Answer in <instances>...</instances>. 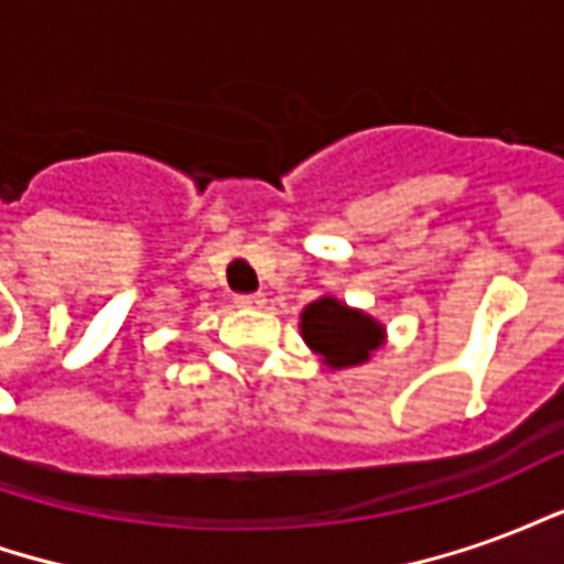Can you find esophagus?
Wrapping results in <instances>:
<instances>
[{
  "mask_svg": "<svg viewBox=\"0 0 564 564\" xmlns=\"http://www.w3.org/2000/svg\"><path fill=\"white\" fill-rule=\"evenodd\" d=\"M235 305H238V307H262V305H265V295H262V293L235 295Z\"/></svg>",
  "mask_w": 564,
  "mask_h": 564,
  "instance_id": "obj_1",
  "label": "esophagus"
}]
</instances>
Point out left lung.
Listing matches in <instances>:
<instances>
[{
	"label": "left lung",
	"mask_w": 564,
	"mask_h": 564,
	"mask_svg": "<svg viewBox=\"0 0 564 564\" xmlns=\"http://www.w3.org/2000/svg\"><path fill=\"white\" fill-rule=\"evenodd\" d=\"M302 338L332 368L362 366L383 344V326L356 307L323 295L302 311Z\"/></svg>",
	"instance_id": "left-lung-1"
}]
</instances>
